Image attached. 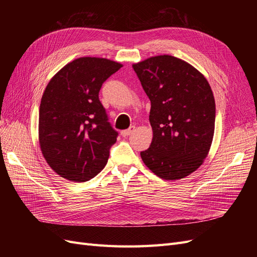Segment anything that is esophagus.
<instances>
[{"label":"esophagus","mask_w":257,"mask_h":257,"mask_svg":"<svg viewBox=\"0 0 257 257\" xmlns=\"http://www.w3.org/2000/svg\"><path fill=\"white\" fill-rule=\"evenodd\" d=\"M134 131H135V126H131L128 130L121 131V136H122V137H126V136H128L130 134L133 133Z\"/></svg>","instance_id":"esophagus-1"}]
</instances>
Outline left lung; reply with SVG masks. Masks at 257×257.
Here are the masks:
<instances>
[{
    "mask_svg": "<svg viewBox=\"0 0 257 257\" xmlns=\"http://www.w3.org/2000/svg\"><path fill=\"white\" fill-rule=\"evenodd\" d=\"M151 102L152 142L145 165L164 180H179L203 164L214 135L211 87L188 62L163 54L133 64Z\"/></svg>",
    "mask_w": 257,
    "mask_h": 257,
    "instance_id": "1",
    "label": "left lung"
}]
</instances>
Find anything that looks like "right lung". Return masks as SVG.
Returning <instances> with one entry per match:
<instances>
[{
  "mask_svg": "<svg viewBox=\"0 0 257 257\" xmlns=\"http://www.w3.org/2000/svg\"><path fill=\"white\" fill-rule=\"evenodd\" d=\"M122 66L105 58H78L62 67L46 87L38 142L46 162L62 178L88 181L107 164L118 133L108 122L98 92Z\"/></svg>",
  "mask_w": 257,
  "mask_h": 257,
  "instance_id": "1",
  "label": "right lung"
}]
</instances>
